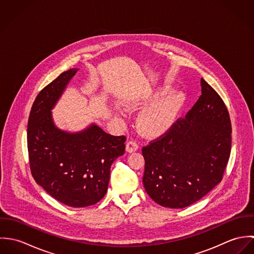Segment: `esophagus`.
Segmentation results:
<instances>
[{
	"mask_svg": "<svg viewBox=\"0 0 254 254\" xmlns=\"http://www.w3.org/2000/svg\"><path fill=\"white\" fill-rule=\"evenodd\" d=\"M139 145L135 142V141H129L127 144H126V150L128 152H134L138 149Z\"/></svg>",
	"mask_w": 254,
	"mask_h": 254,
	"instance_id": "esophagus-1",
	"label": "esophagus"
}]
</instances>
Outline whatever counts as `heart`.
Masks as SVG:
<instances>
[{"mask_svg":"<svg viewBox=\"0 0 254 254\" xmlns=\"http://www.w3.org/2000/svg\"><path fill=\"white\" fill-rule=\"evenodd\" d=\"M170 91V86H163L154 91L146 99L147 104H153L143 109L137 118L138 127L145 135H162L177 121L187 103V96L182 91H174L165 96ZM158 98L161 100H159Z\"/></svg>","mask_w":254,"mask_h":254,"instance_id":"b5f03b06","label":"heart"}]
</instances>
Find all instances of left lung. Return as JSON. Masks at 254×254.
Instances as JSON below:
<instances>
[{"label": "left lung", "instance_id": "obj_1", "mask_svg": "<svg viewBox=\"0 0 254 254\" xmlns=\"http://www.w3.org/2000/svg\"><path fill=\"white\" fill-rule=\"evenodd\" d=\"M201 95L184 118L142 148L143 183L156 203L184 208L222 181L232 145L229 111L201 78Z\"/></svg>", "mask_w": 254, "mask_h": 254}]
</instances>
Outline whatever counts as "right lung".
Instances as JSON below:
<instances>
[{"instance_id":"obj_1","label":"right lung","mask_w":254,"mask_h":254,"mask_svg":"<svg viewBox=\"0 0 254 254\" xmlns=\"http://www.w3.org/2000/svg\"><path fill=\"white\" fill-rule=\"evenodd\" d=\"M78 71L62 73L37 96L27 127L32 176L50 195L71 207L99 202L107 193L110 166L125 151V136H112L92 124L79 133L62 131L51 110Z\"/></svg>"}]
</instances>
